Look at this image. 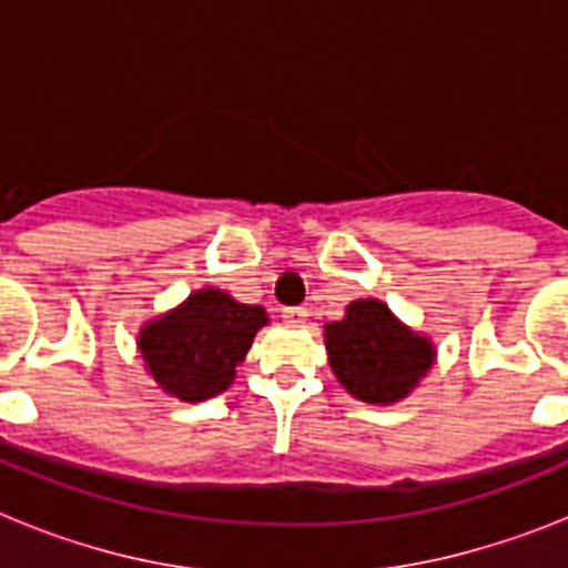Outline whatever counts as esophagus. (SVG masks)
Masks as SVG:
<instances>
[{
  "mask_svg": "<svg viewBox=\"0 0 568 568\" xmlns=\"http://www.w3.org/2000/svg\"><path fill=\"white\" fill-rule=\"evenodd\" d=\"M307 310L304 307H287L281 310V318H284V324H290V327H298V324H304L307 321Z\"/></svg>",
  "mask_w": 568,
  "mask_h": 568,
  "instance_id": "obj_1",
  "label": "esophagus"
}]
</instances>
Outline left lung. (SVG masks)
<instances>
[{"mask_svg": "<svg viewBox=\"0 0 568 568\" xmlns=\"http://www.w3.org/2000/svg\"><path fill=\"white\" fill-rule=\"evenodd\" d=\"M329 366L346 393L364 404H395L429 373L435 346L400 324L378 298H358L344 318L324 324Z\"/></svg>", "mask_w": 568, "mask_h": 568, "instance_id": "8db88e82", "label": "left lung"}]
</instances>
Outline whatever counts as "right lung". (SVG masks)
<instances>
[{
  "mask_svg": "<svg viewBox=\"0 0 568 568\" xmlns=\"http://www.w3.org/2000/svg\"><path fill=\"white\" fill-rule=\"evenodd\" d=\"M267 321L264 307L239 304L222 290L204 287L170 313L148 321L135 344L164 393L199 404L233 384L235 366Z\"/></svg>",
  "mask_w": 568,
  "mask_h": 568,
  "instance_id": "right-lung-1",
  "label": "right lung"
}]
</instances>
